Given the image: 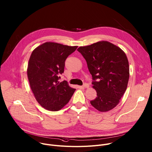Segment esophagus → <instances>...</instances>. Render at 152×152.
Returning <instances> with one entry per match:
<instances>
[{"label":"esophagus","mask_w":152,"mask_h":152,"mask_svg":"<svg viewBox=\"0 0 152 152\" xmlns=\"http://www.w3.org/2000/svg\"><path fill=\"white\" fill-rule=\"evenodd\" d=\"M79 88H88L89 87V85L88 83H85L83 84V85L79 86Z\"/></svg>","instance_id":"1"}]
</instances>
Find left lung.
Segmentation results:
<instances>
[{
    "mask_svg": "<svg viewBox=\"0 0 152 152\" xmlns=\"http://www.w3.org/2000/svg\"><path fill=\"white\" fill-rule=\"evenodd\" d=\"M87 63L97 97L90 101L100 112H106L120 102L129 78V62L125 53L107 41H99L77 49Z\"/></svg>",
    "mask_w": 152,
    "mask_h": 152,
    "instance_id": "obj_1",
    "label": "left lung"
}]
</instances>
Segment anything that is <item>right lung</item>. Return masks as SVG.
Listing matches in <instances>:
<instances>
[{"mask_svg":"<svg viewBox=\"0 0 152 152\" xmlns=\"http://www.w3.org/2000/svg\"><path fill=\"white\" fill-rule=\"evenodd\" d=\"M77 46L46 42L34 49L29 60L28 77L34 96L46 110H60L71 99L76 89L66 80L60 82L65 61Z\"/></svg>","mask_w":152,"mask_h":152,"instance_id":"obj_1","label":"right lung"}]
</instances>
